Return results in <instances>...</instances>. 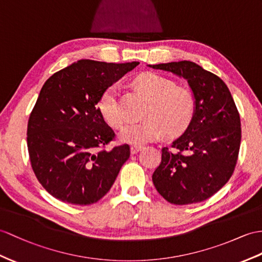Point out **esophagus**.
<instances>
[{
    "label": "esophagus",
    "mask_w": 262,
    "mask_h": 262,
    "mask_svg": "<svg viewBox=\"0 0 262 262\" xmlns=\"http://www.w3.org/2000/svg\"><path fill=\"white\" fill-rule=\"evenodd\" d=\"M142 150V148L141 146H131L130 148V151H131V155H136V153H138L139 151H141Z\"/></svg>",
    "instance_id": "obj_1"
}]
</instances>
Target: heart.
<instances>
[{
  "mask_svg": "<svg viewBox=\"0 0 262 262\" xmlns=\"http://www.w3.org/2000/svg\"><path fill=\"white\" fill-rule=\"evenodd\" d=\"M136 83L151 103L145 113V121L131 122L121 130V141L141 146L156 141L164 130L168 135H177L189 125L194 113V99L189 90L178 88L173 81L152 72L139 75ZM99 107L109 124L119 127L124 123L125 111L121 102L119 83H113L103 92Z\"/></svg>",
  "mask_w": 262,
  "mask_h": 262,
  "instance_id": "heart-1",
  "label": "heart"
}]
</instances>
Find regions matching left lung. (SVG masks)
Masks as SVG:
<instances>
[{
  "label": "left lung",
  "instance_id": "8db88e82",
  "mask_svg": "<svg viewBox=\"0 0 262 262\" xmlns=\"http://www.w3.org/2000/svg\"><path fill=\"white\" fill-rule=\"evenodd\" d=\"M187 80L194 113L170 151L162 148L161 163L152 174L158 192L173 205L209 199L230 179L237 164L240 116L232 95L219 76L196 63L179 61L149 66Z\"/></svg>",
  "mask_w": 262,
  "mask_h": 262
}]
</instances>
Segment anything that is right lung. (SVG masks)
Masks as SVG:
<instances>
[{
	"label": "right lung",
	"instance_id": "right-lung-1",
	"mask_svg": "<svg viewBox=\"0 0 262 262\" xmlns=\"http://www.w3.org/2000/svg\"><path fill=\"white\" fill-rule=\"evenodd\" d=\"M138 64L80 60L43 84L30 114L27 141L37 180L56 199L88 206L111 189L130 148L101 149L116 135L98 103L107 88Z\"/></svg>",
	"mask_w": 262,
	"mask_h": 262
}]
</instances>
